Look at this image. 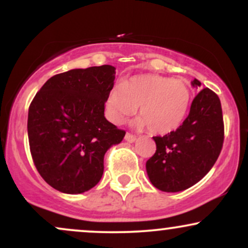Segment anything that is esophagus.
I'll return each mask as SVG.
<instances>
[{
	"mask_svg": "<svg viewBox=\"0 0 248 248\" xmlns=\"http://www.w3.org/2000/svg\"><path fill=\"white\" fill-rule=\"evenodd\" d=\"M124 140H126L127 142H134L136 140V136L133 135V134H130V133H127L126 135H124Z\"/></svg>",
	"mask_w": 248,
	"mask_h": 248,
	"instance_id": "1",
	"label": "esophagus"
}]
</instances>
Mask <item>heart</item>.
<instances>
[{
  "instance_id": "1",
  "label": "heart",
  "mask_w": 248,
  "mask_h": 248,
  "mask_svg": "<svg viewBox=\"0 0 248 248\" xmlns=\"http://www.w3.org/2000/svg\"><path fill=\"white\" fill-rule=\"evenodd\" d=\"M191 91L186 81L158 75L135 76L110 88L105 101L108 119L120 124L136 113L139 128L154 134L177 129L187 114Z\"/></svg>"
}]
</instances>
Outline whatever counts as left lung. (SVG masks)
<instances>
[{
    "instance_id": "1",
    "label": "left lung",
    "mask_w": 248,
    "mask_h": 248,
    "mask_svg": "<svg viewBox=\"0 0 248 248\" xmlns=\"http://www.w3.org/2000/svg\"><path fill=\"white\" fill-rule=\"evenodd\" d=\"M193 86H201L195 79ZM156 152L146 163L148 177L161 191L189 189L211 170L224 143V120L218 95L203 88L189 115L176 130L154 136Z\"/></svg>"
}]
</instances>
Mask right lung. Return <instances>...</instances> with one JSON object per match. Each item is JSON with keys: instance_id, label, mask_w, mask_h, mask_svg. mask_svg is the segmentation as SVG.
<instances>
[{"instance_id": "obj_1", "label": "right lung", "mask_w": 248, "mask_h": 248, "mask_svg": "<svg viewBox=\"0 0 248 248\" xmlns=\"http://www.w3.org/2000/svg\"><path fill=\"white\" fill-rule=\"evenodd\" d=\"M114 79L110 65L70 70L51 77L31 101L30 153L37 171L53 189L76 195L95 186L105 154L126 135L104 114Z\"/></svg>"}]
</instances>
